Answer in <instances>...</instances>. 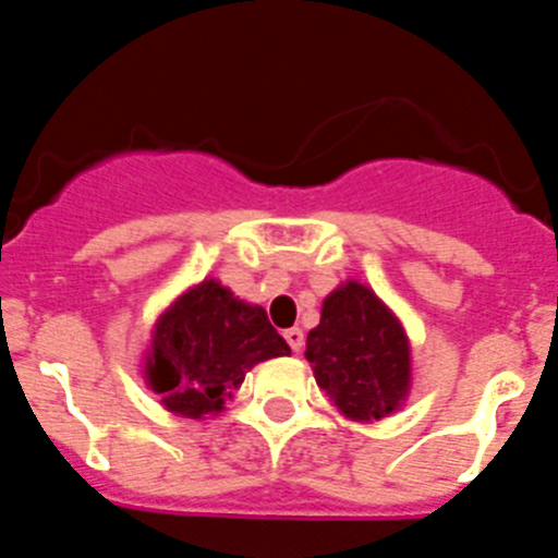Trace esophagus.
<instances>
[{"mask_svg": "<svg viewBox=\"0 0 558 558\" xmlns=\"http://www.w3.org/2000/svg\"><path fill=\"white\" fill-rule=\"evenodd\" d=\"M284 340H288L293 352H302V347H304V332H302V329H299V327L284 329Z\"/></svg>", "mask_w": 558, "mask_h": 558, "instance_id": "obj_1", "label": "esophagus"}]
</instances>
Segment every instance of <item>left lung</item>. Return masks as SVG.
Segmentation results:
<instances>
[{
	"label": "left lung",
	"instance_id": "8db88e82",
	"mask_svg": "<svg viewBox=\"0 0 558 558\" xmlns=\"http://www.w3.org/2000/svg\"><path fill=\"white\" fill-rule=\"evenodd\" d=\"M318 386L354 422L399 408L411 383V349L402 324L366 284L347 282L324 299L322 324L307 335Z\"/></svg>",
	"mask_w": 558,
	"mask_h": 558
}]
</instances>
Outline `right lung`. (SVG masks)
I'll return each mask as SVG.
<instances>
[{"label":"right lung","instance_id":"add662e5","mask_svg":"<svg viewBox=\"0 0 558 558\" xmlns=\"http://www.w3.org/2000/svg\"><path fill=\"white\" fill-rule=\"evenodd\" d=\"M290 354L268 313L206 279L184 293L156 324L147 383L167 411L201 418L220 413L245 372L259 360Z\"/></svg>","mask_w":558,"mask_h":558}]
</instances>
